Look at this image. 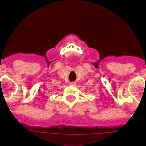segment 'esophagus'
I'll return each instance as SVG.
<instances>
[{
    "instance_id": "34e87169",
    "label": "esophagus",
    "mask_w": 146,
    "mask_h": 146,
    "mask_svg": "<svg viewBox=\"0 0 146 146\" xmlns=\"http://www.w3.org/2000/svg\"><path fill=\"white\" fill-rule=\"evenodd\" d=\"M70 85L71 86H76V83L75 82H70Z\"/></svg>"
}]
</instances>
